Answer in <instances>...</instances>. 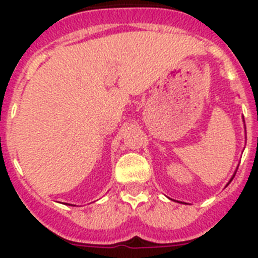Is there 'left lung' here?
<instances>
[{
  "label": "left lung",
  "instance_id": "1",
  "mask_svg": "<svg viewBox=\"0 0 258 258\" xmlns=\"http://www.w3.org/2000/svg\"><path fill=\"white\" fill-rule=\"evenodd\" d=\"M243 121H244V120H243ZM244 126H245V125H244ZM235 173H236V170H235ZM235 173H234V174H232V177H231V178H230V181L227 182V184H226V186H229V184H230V182H231L232 179H234V177H235ZM178 203H181V202H178Z\"/></svg>",
  "mask_w": 258,
  "mask_h": 258
}]
</instances>
